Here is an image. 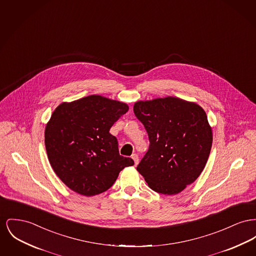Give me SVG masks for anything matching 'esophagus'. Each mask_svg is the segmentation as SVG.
<instances>
[{
    "mask_svg": "<svg viewBox=\"0 0 256 256\" xmlns=\"http://www.w3.org/2000/svg\"><path fill=\"white\" fill-rule=\"evenodd\" d=\"M132 158L134 160V164L137 166V164H138V162H139V158H138V156H137L136 154H134L132 156Z\"/></svg>",
    "mask_w": 256,
    "mask_h": 256,
    "instance_id": "1",
    "label": "esophagus"
}]
</instances>
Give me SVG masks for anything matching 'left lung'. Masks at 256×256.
I'll return each mask as SVG.
<instances>
[{
    "mask_svg": "<svg viewBox=\"0 0 256 256\" xmlns=\"http://www.w3.org/2000/svg\"><path fill=\"white\" fill-rule=\"evenodd\" d=\"M134 111L150 140L137 171L158 194L182 192L200 176L210 154L212 134L206 112L175 96L137 102Z\"/></svg>",
    "mask_w": 256,
    "mask_h": 256,
    "instance_id": "obj_1",
    "label": "left lung"
}]
</instances>
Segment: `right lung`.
<instances>
[{
	"label": "right lung",
	"mask_w": 256,
	"mask_h": 256,
	"mask_svg": "<svg viewBox=\"0 0 256 256\" xmlns=\"http://www.w3.org/2000/svg\"><path fill=\"white\" fill-rule=\"evenodd\" d=\"M128 110L126 104L92 94L62 102L44 132L49 162L60 180L84 196L104 192L119 173L134 164L120 156L118 141L109 130Z\"/></svg>",
	"instance_id": "right-lung-1"
}]
</instances>
